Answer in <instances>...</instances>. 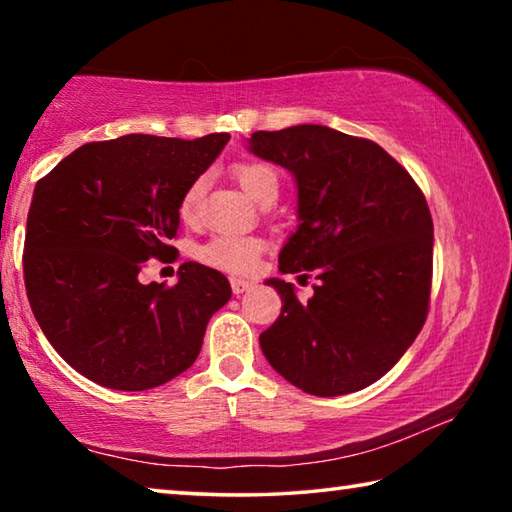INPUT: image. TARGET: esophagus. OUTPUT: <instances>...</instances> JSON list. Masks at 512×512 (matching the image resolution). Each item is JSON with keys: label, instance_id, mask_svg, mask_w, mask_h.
Masks as SVG:
<instances>
[{"label": "esophagus", "instance_id": "1", "mask_svg": "<svg viewBox=\"0 0 512 512\" xmlns=\"http://www.w3.org/2000/svg\"><path fill=\"white\" fill-rule=\"evenodd\" d=\"M230 287H232V293H235V296H241V293H246V291L253 289V282L241 280V277H232Z\"/></svg>", "mask_w": 512, "mask_h": 512}]
</instances>
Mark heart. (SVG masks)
<instances>
[{"instance_id": "b5f03b06", "label": "heart", "mask_w": 512, "mask_h": 512, "mask_svg": "<svg viewBox=\"0 0 512 512\" xmlns=\"http://www.w3.org/2000/svg\"><path fill=\"white\" fill-rule=\"evenodd\" d=\"M235 178L241 189L253 198L264 192L266 187H277V173L266 162H241L235 167ZM205 183L203 178H196L192 185L185 189L180 198L178 212L183 221H194L201 205ZM262 253V241L248 235H219L212 237L205 246L198 248V259L214 268L230 273H246L255 266L257 255Z\"/></svg>"}]
</instances>
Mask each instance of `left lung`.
<instances>
[{
  "label": "left lung",
  "mask_w": 512,
  "mask_h": 512,
  "mask_svg": "<svg viewBox=\"0 0 512 512\" xmlns=\"http://www.w3.org/2000/svg\"><path fill=\"white\" fill-rule=\"evenodd\" d=\"M246 149L296 180L298 228L280 271L318 275L307 302L280 277L266 280L282 314L259 334L264 357L309 395L375 384L427 318L433 221L424 194L379 144L327 126L257 131Z\"/></svg>",
  "instance_id": "left-lung-1"
}]
</instances>
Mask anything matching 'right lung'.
<instances>
[{
    "instance_id": "1",
    "label": "right lung",
    "mask_w": 512,
    "mask_h": 512,
    "mask_svg": "<svg viewBox=\"0 0 512 512\" xmlns=\"http://www.w3.org/2000/svg\"><path fill=\"white\" fill-rule=\"evenodd\" d=\"M228 140L124 135L83 144L38 180L24 241L27 296L49 343L83 377L146 391L196 361L207 323L232 296L228 277L185 262L164 287L142 284L140 271L176 250L167 241L180 198Z\"/></svg>"
}]
</instances>
